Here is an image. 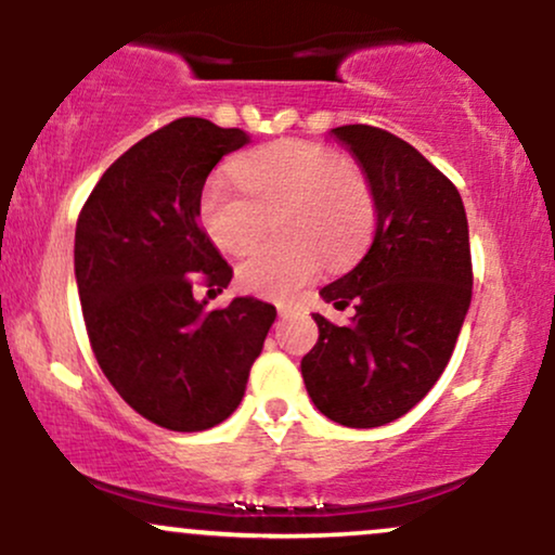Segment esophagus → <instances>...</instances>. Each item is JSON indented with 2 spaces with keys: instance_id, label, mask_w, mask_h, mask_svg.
Listing matches in <instances>:
<instances>
[{
  "instance_id": "esophagus-1",
  "label": "esophagus",
  "mask_w": 555,
  "mask_h": 555,
  "mask_svg": "<svg viewBox=\"0 0 555 555\" xmlns=\"http://www.w3.org/2000/svg\"><path fill=\"white\" fill-rule=\"evenodd\" d=\"M295 315V308L292 305H279V318H289Z\"/></svg>"
}]
</instances>
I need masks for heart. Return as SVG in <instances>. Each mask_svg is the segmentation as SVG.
Returning a JSON list of instances; mask_svg holds the SVG:
<instances>
[{
    "mask_svg": "<svg viewBox=\"0 0 555 555\" xmlns=\"http://www.w3.org/2000/svg\"><path fill=\"white\" fill-rule=\"evenodd\" d=\"M240 186L214 180L201 197V224L219 250H250L276 219L282 240L258 247L237 266L245 292L289 299L323 269L358 258L375 227L367 177L336 151L308 140H279L234 164Z\"/></svg>",
    "mask_w": 555,
    "mask_h": 555,
    "instance_id": "obj_1",
    "label": "heart"
}]
</instances>
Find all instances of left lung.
<instances>
[{"instance_id":"1","label":"left lung","mask_w":555,"mask_h":555,"mask_svg":"<svg viewBox=\"0 0 555 555\" xmlns=\"http://www.w3.org/2000/svg\"><path fill=\"white\" fill-rule=\"evenodd\" d=\"M375 197V234L352 271L321 289L354 315L315 313L318 341L299 362L310 399L334 423L378 428L406 415L441 378L473 299L469 227L460 190L406 140L371 125L328 132Z\"/></svg>"}]
</instances>
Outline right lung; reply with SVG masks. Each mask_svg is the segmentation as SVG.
Segmentation results:
<instances>
[{
	"mask_svg": "<svg viewBox=\"0 0 555 555\" xmlns=\"http://www.w3.org/2000/svg\"><path fill=\"white\" fill-rule=\"evenodd\" d=\"M250 143L237 127L182 117L138 140L104 171L75 229V282L88 339L109 384L167 430H208L237 410L276 308L234 297L232 269L203 232L201 195L216 164Z\"/></svg>",
	"mask_w": 555,
	"mask_h": 555,
	"instance_id": "obj_1",
	"label": "right lung"
}]
</instances>
